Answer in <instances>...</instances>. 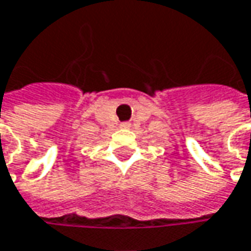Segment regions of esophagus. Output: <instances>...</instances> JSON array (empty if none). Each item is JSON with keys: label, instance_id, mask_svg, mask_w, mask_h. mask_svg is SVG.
Segmentation results:
<instances>
[{"label": "esophagus", "instance_id": "obj_1", "mask_svg": "<svg viewBox=\"0 0 251 251\" xmlns=\"http://www.w3.org/2000/svg\"><path fill=\"white\" fill-rule=\"evenodd\" d=\"M122 126H124V127H129V124H124Z\"/></svg>", "mask_w": 251, "mask_h": 251}]
</instances>
